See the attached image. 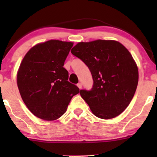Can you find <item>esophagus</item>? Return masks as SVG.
Here are the masks:
<instances>
[{"label": "esophagus", "instance_id": "1", "mask_svg": "<svg viewBox=\"0 0 157 157\" xmlns=\"http://www.w3.org/2000/svg\"><path fill=\"white\" fill-rule=\"evenodd\" d=\"M77 86L78 87V89H81V88H82V84H81V83H78V84H77Z\"/></svg>", "mask_w": 157, "mask_h": 157}]
</instances>
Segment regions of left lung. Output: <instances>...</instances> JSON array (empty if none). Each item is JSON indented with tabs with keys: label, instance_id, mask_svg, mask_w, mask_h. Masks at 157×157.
I'll list each match as a JSON object with an SVG mask.
<instances>
[{
	"label": "left lung",
	"instance_id": "obj_1",
	"mask_svg": "<svg viewBox=\"0 0 157 157\" xmlns=\"http://www.w3.org/2000/svg\"><path fill=\"white\" fill-rule=\"evenodd\" d=\"M71 52L92 74V89L80 91L92 113L102 119L121 114L134 97L139 81L138 67L127 48L117 40L98 39L79 42Z\"/></svg>",
	"mask_w": 157,
	"mask_h": 157
}]
</instances>
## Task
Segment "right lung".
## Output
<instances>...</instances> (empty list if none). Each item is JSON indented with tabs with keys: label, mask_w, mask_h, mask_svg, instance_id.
<instances>
[{
	"label": "right lung",
	"mask_w": 157,
	"mask_h": 157,
	"mask_svg": "<svg viewBox=\"0 0 157 157\" xmlns=\"http://www.w3.org/2000/svg\"><path fill=\"white\" fill-rule=\"evenodd\" d=\"M74 43L49 40L32 47L21 61L17 84L21 98L36 117L54 121L64 114L79 89L68 82L63 66Z\"/></svg>",
	"instance_id": "right-lung-1"
}]
</instances>
